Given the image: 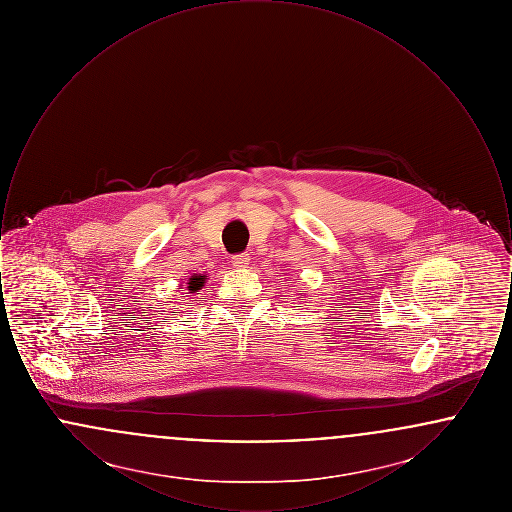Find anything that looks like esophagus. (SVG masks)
<instances>
[{
	"label": "esophagus",
	"instance_id": "34e87169",
	"mask_svg": "<svg viewBox=\"0 0 512 512\" xmlns=\"http://www.w3.org/2000/svg\"><path fill=\"white\" fill-rule=\"evenodd\" d=\"M249 255L247 253H240V255H234L232 257V265L236 268H247V265H249Z\"/></svg>",
	"mask_w": 512,
	"mask_h": 512
}]
</instances>
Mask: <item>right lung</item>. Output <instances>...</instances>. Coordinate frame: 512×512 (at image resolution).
<instances>
[{
    "label": "right lung",
    "instance_id": "right-lung-1",
    "mask_svg": "<svg viewBox=\"0 0 512 512\" xmlns=\"http://www.w3.org/2000/svg\"><path fill=\"white\" fill-rule=\"evenodd\" d=\"M205 282H207V274H192L190 280L186 282V290L188 293L199 292L205 286Z\"/></svg>",
    "mask_w": 512,
    "mask_h": 512
}]
</instances>
